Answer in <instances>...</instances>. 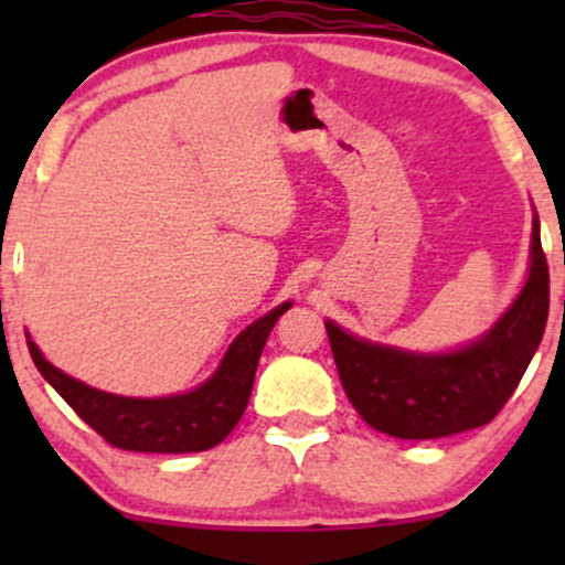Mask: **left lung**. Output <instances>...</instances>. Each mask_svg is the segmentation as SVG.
I'll use <instances>...</instances> for the list:
<instances>
[{"label": "left lung", "instance_id": "8db88e82", "mask_svg": "<svg viewBox=\"0 0 565 565\" xmlns=\"http://www.w3.org/2000/svg\"><path fill=\"white\" fill-rule=\"evenodd\" d=\"M547 310L550 270L534 215L526 284L478 342L423 355L359 340L332 321L327 334L345 395L366 425L393 438L430 440L483 427L502 412L540 348Z\"/></svg>", "mask_w": 565, "mask_h": 565}]
</instances>
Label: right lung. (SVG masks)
Segmentation results:
<instances>
[{"mask_svg": "<svg viewBox=\"0 0 565 565\" xmlns=\"http://www.w3.org/2000/svg\"><path fill=\"white\" fill-rule=\"evenodd\" d=\"M289 308L291 302L278 305L268 316L246 327L204 385L167 398H125L95 391L55 369L31 340L29 353L61 398L116 449L148 454L206 451L228 436L242 419L265 340L276 327L278 316Z\"/></svg>", "mask_w": 565, "mask_h": 565, "instance_id": "obj_1", "label": "right lung"}]
</instances>
